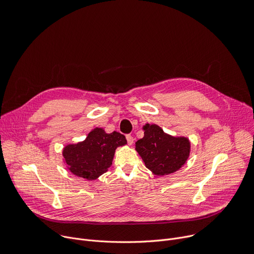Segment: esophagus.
I'll list each match as a JSON object with an SVG mask.
<instances>
[{
	"instance_id": "esophagus-1",
	"label": "esophagus",
	"mask_w": 254,
	"mask_h": 254,
	"mask_svg": "<svg viewBox=\"0 0 254 254\" xmlns=\"http://www.w3.org/2000/svg\"><path fill=\"white\" fill-rule=\"evenodd\" d=\"M127 144H128L129 146H131L132 143H133V137H132L130 134H127Z\"/></svg>"
}]
</instances>
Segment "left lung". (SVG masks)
<instances>
[{
    "label": "left lung",
    "mask_w": 254,
    "mask_h": 254,
    "mask_svg": "<svg viewBox=\"0 0 254 254\" xmlns=\"http://www.w3.org/2000/svg\"><path fill=\"white\" fill-rule=\"evenodd\" d=\"M144 137L135 143V151L146 167L158 176L179 170L190 154V142L186 136H173L157 125L143 127Z\"/></svg>",
    "instance_id": "8db88e82"
}]
</instances>
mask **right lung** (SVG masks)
Listing matches in <instances>:
<instances>
[{"instance_id":"obj_1","label":"right lung","mask_w":254,"mask_h":254,"mask_svg":"<svg viewBox=\"0 0 254 254\" xmlns=\"http://www.w3.org/2000/svg\"><path fill=\"white\" fill-rule=\"evenodd\" d=\"M125 145L124 134L118 131L107 133L103 128L95 127L83 142L66 145L63 150V160L74 175L95 180L111 166L117 148Z\"/></svg>"}]
</instances>
